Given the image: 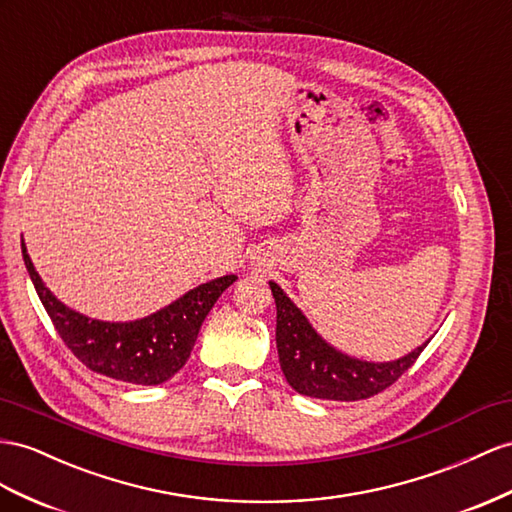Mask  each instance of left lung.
Here are the masks:
<instances>
[{
    "instance_id": "8db88e82",
    "label": "left lung",
    "mask_w": 512,
    "mask_h": 512,
    "mask_svg": "<svg viewBox=\"0 0 512 512\" xmlns=\"http://www.w3.org/2000/svg\"><path fill=\"white\" fill-rule=\"evenodd\" d=\"M277 303V350L287 383L298 393L320 400H365L381 393L411 368L428 346H417L409 355L374 363L348 357L318 335L290 296L270 281Z\"/></svg>"
}]
</instances>
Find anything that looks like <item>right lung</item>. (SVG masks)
Masks as SVG:
<instances>
[{
    "label": "right lung",
    "mask_w": 512,
    "mask_h": 512,
    "mask_svg": "<svg viewBox=\"0 0 512 512\" xmlns=\"http://www.w3.org/2000/svg\"><path fill=\"white\" fill-rule=\"evenodd\" d=\"M21 253L36 294L67 348L88 370L134 385H160L186 365L209 309L238 279L227 274L207 281L147 318L103 322L69 309L49 292L23 240Z\"/></svg>",
    "instance_id": "1"
}]
</instances>
